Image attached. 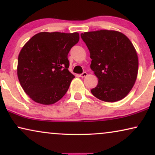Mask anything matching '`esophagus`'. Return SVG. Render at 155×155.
Wrapping results in <instances>:
<instances>
[{
    "mask_svg": "<svg viewBox=\"0 0 155 155\" xmlns=\"http://www.w3.org/2000/svg\"><path fill=\"white\" fill-rule=\"evenodd\" d=\"M87 75V73L86 72H84L83 73L80 74V77H81V78H85Z\"/></svg>",
    "mask_w": 155,
    "mask_h": 155,
    "instance_id": "esophagus-1",
    "label": "esophagus"
}]
</instances>
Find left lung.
<instances>
[{"label": "left lung", "instance_id": "1", "mask_svg": "<svg viewBox=\"0 0 155 155\" xmlns=\"http://www.w3.org/2000/svg\"><path fill=\"white\" fill-rule=\"evenodd\" d=\"M90 54V68L98 78L91 92L97 99L115 102L132 90L138 72V58L130 39L118 31L101 30L81 34Z\"/></svg>", "mask_w": 155, "mask_h": 155}]
</instances>
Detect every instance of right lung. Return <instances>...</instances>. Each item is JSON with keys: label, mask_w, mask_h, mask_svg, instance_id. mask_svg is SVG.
Listing matches in <instances>:
<instances>
[{"label": "right lung", "mask_w": 155, "mask_h": 155, "mask_svg": "<svg viewBox=\"0 0 155 155\" xmlns=\"http://www.w3.org/2000/svg\"><path fill=\"white\" fill-rule=\"evenodd\" d=\"M79 39L78 32L42 31L22 48L18 56V77L33 101L53 104L65 94L75 78L68 71V54Z\"/></svg>", "instance_id": "right-lung-1"}]
</instances>
